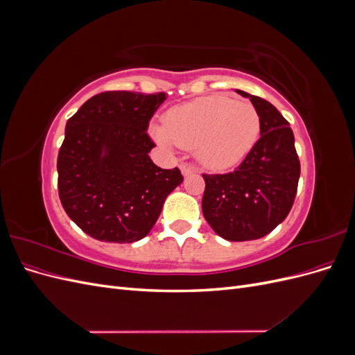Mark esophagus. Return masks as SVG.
Instances as JSON below:
<instances>
[{
  "instance_id": "34e87169",
  "label": "esophagus",
  "mask_w": 355,
  "mask_h": 355,
  "mask_svg": "<svg viewBox=\"0 0 355 355\" xmlns=\"http://www.w3.org/2000/svg\"><path fill=\"white\" fill-rule=\"evenodd\" d=\"M180 170H182V175H184V176H189V175L196 173V171H197V168L194 166H191V164H182Z\"/></svg>"
}]
</instances>
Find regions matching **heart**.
<instances>
[{"mask_svg":"<svg viewBox=\"0 0 355 355\" xmlns=\"http://www.w3.org/2000/svg\"><path fill=\"white\" fill-rule=\"evenodd\" d=\"M151 132L163 146L196 149L204 167L223 171L252 151L261 133V118L249 102L213 94L171 108L164 115V127H153Z\"/></svg>","mask_w":355,"mask_h":355,"instance_id":"obj_1","label":"heart"}]
</instances>
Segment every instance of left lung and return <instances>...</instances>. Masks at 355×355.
<instances>
[{"label": "left lung", "instance_id": "left-lung-1", "mask_svg": "<svg viewBox=\"0 0 355 355\" xmlns=\"http://www.w3.org/2000/svg\"><path fill=\"white\" fill-rule=\"evenodd\" d=\"M261 118V137L243 163L225 175H206L202 214L228 241L265 237L292 209L300 176L295 136L288 121L268 101L245 92Z\"/></svg>", "mask_w": 355, "mask_h": 355}]
</instances>
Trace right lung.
<instances>
[{"label":"right lung","mask_w":355,"mask_h":355,"mask_svg":"<svg viewBox=\"0 0 355 355\" xmlns=\"http://www.w3.org/2000/svg\"><path fill=\"white\" fill-rule=\"evenodd\" d=\"M166 93L103 92L73 114L58 155L59 198L90 237L133 243L155 225L184 176L155 166L148 125Z\"/></svg>","instance_id":"add662e5"}]
</instances>
